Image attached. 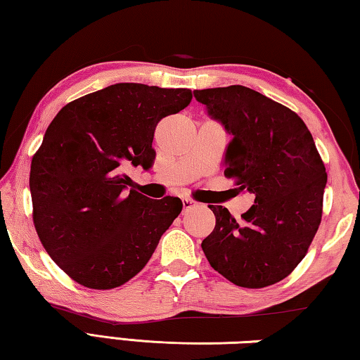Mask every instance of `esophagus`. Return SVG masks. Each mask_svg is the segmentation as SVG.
Returning a JSON list of instances; mask_svg holds the SVG:
<instances>
[{"label": "esophagus", "instance_id": "obj_1", "mask_svg": "<svg viewBox=\"0 0 360 360\" xmlns=\"http://www.w3.org/2000/svg\"><path fill=\"white\" fill-rule=\"evenodd\" d=\"M195 206H197V202H193L192 198H184V200H182V208H184L182 211H184V212L195 208Z\"/></svg>", "mask_w": 360, "mask_h": 360}]
</instances>
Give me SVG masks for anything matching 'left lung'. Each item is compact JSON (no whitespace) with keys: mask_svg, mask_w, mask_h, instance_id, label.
Masks as SVG:
<instances>
[{"mask_svg":"<svg viewBox=\"0 0 360 360\" xmlns=\"http://www.w3.org/2000/svg\"><path fill=\"white\" fill-rule=\"evenodd\" d=\"M193 95L231 135L225 178L255 197L241 221L210 205L216 227L202 243L206 259L240 288L279 283L307 255L322 217L327 173L311 133L294 111L245 85Z\"/></svg>","mask_w":360,"mask_h":360,"instance_id":"left-lung-1","label":"left lung"}]
</instances>
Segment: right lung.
<instances>
[{
    "instance_id": "obj_1",
    "label": "right lung",
    "mask_w": 360,
    "mask_h": 360,
    "mask_svg": "<svg viewBox=\"0 0 360 360\" xmlns=\"http://www.w3.org/2000/svg\"><path fill=\"white\" fill-rule=\"evenodd\" d=\"M188 89L122 82L60 109L33 155V222L51 259L89 289H114L138 275L179 216L176 197L130 188L125 163L152 167L158 122L188 106Z\"/></svg>"
}]
</instances>
